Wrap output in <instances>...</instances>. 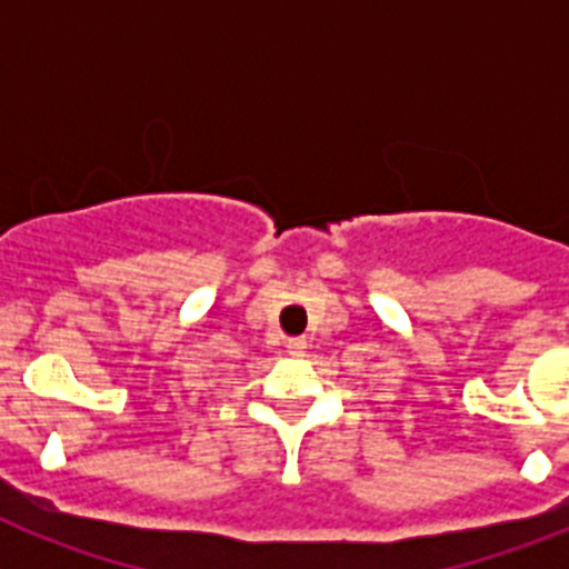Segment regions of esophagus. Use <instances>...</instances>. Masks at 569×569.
I'll return each mask as SVG.
<instances>
[{
  "mask_svg": "<svg viewBox=\"0 0 569 569\" xmlns=\"http://www.w3.org/2000/svg\"><path fill=\"white\" fill-rule=\"evenodd\" d=\"M305 347H308V341H305V339H288V350H290V353H296V356L305 353Z\"/></svg>",
  "mask_w": 569,
  "mask_h": 569,
  "instance_id": "obj_1",
  "label": "esophagus"
}]
</instances>
